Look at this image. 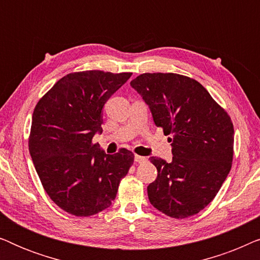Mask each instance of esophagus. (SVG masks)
<instances>
[{
    "mask_svg": "<svg viewBox=\"0 0 260 260\" xmlns=\"http://www.w3.org/2000/svg\"><path fill=\"white\" fill-rule=\"evenodd\" d=\"M135 162L144 163L147 162V157H144V156H140V155H135Z\"/></svg>",
    "mask_w": 260,
    "mask_h": 260,
    "instance_id": "esophagus-1",
    "label": "esophagus"
}]
</instances>
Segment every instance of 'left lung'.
<instances>
[{"label":"left lung","mask_w":260,"mask_h":260,"mask_svg":"<svg viewBox=\"0 0 260 260\" xmlns=\"http://www.w3.org/2000/svg\"><path fill=\"white\" fill-rule=\"evenodd\" d=\"M172 142L173 159L150 157L157 177L150 204L176 219L202 211L215 198L233 159L234 129L227 112L197 80L175 73H143L130 83Z\"/></svg>","instance_id":"left-lung-1"}]
</instances>
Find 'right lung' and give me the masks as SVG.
<instances>
[{"label":"right lung","instance_id":"obj_1","mask_svg":"<svg viewBox=\"0 0 260 260\" xmlns=\"http://www.w3.org/2000/svg\"><path fill=\"white\" fill-rule=\"evenodd\" d=\"M130 77L95 70L70 73L35 106L30 157L46 193L70 214L90 216L110 207L134 163L126 149L110 155L92 143L103 131L105 103Z\"/></svg>","mask_w":260,"mask_h":260}]
</instances>
